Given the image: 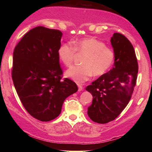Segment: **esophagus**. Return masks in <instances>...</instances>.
I'll list each match as a JSON object with an SVG mask.
<instances>
[{
    "label": "esophagus",
    "instance_id": "1",
    "mask_svg": "<svg viewBox=\"0 0 152 152\" xmlns=\"http://www.w3.org/2000/svg\"><path fill=\"white\" fill-rule=\"evenodd\" d=\"M78 91H81L83 90V86H82L81 84H80V83H78Z\"/></svg>",
    "mask_w": 152,
    "mask_h": 152
}]
</instances>
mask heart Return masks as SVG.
<instances>
[{
    "label": "heart",
    "mask_w": 152,
    "mask_h": 152,
    "mask_svg": "<svg viewBox=\"0 0 152 152\" xmlns=\"http://www.w3.org/2000/svg\"><path fill=\"white\" fill-rule=\"evenodd\" d=\"M76 52L85 53L83 66H72L66 72V76L77 83L87 81L94 74L100 76L106 74L114 65L115 53L112 48L94 38H85L74 43H62L58 47L59 60L66 66H71L76 57Z\"/></svg>",
    "instance_id": "b5f03b06"
}]
</instances>
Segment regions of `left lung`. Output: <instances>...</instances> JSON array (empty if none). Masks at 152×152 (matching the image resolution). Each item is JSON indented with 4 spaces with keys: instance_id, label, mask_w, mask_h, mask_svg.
Returning a JSON list of instances; mask_svg holds the SVG:
<instances>
[{
    "instance_id": "obj_1",
    "label": "left lung",
    "mask_w": 152,
    "mask_h": 152,
    "mask_svg": "<svg viewBox=\"0 0 152 152\" xmlns=\"http://www.w3.org/2000/svg\"><path fill=\"white\" fill-rule=\"evenodd\" d=\"M111 43L116 55L114 66L86 88L93 96L88 115L99 124L113 121L121 114L129 102L137 83L138 62L132 44L118 33L114 34Z\"/></svg>"
}]
</instances>
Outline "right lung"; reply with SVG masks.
I'll return each mask as SVG.
<instances>
[{
	"label": "right lung",
	"mask_w": 152,
	"mask_h": 152,
	"mask_svg": "<svg viewBox=\"0 0 152 152\" xmlns=\"http://www.w3.org/2000/svg\"><path fill=\"white\" fill-rule=\"evenodd\" d=\"M62 33L37 26L24 35L13 50L12 79L23 106L41 121L59 116L63 103L78 91L69 78L62 80L58 56Z\"/></svg>",
	"instance_id": "add662e5"
}]
</instances>
